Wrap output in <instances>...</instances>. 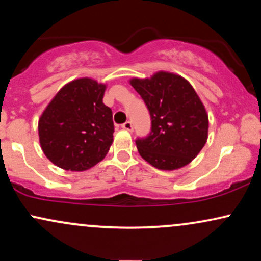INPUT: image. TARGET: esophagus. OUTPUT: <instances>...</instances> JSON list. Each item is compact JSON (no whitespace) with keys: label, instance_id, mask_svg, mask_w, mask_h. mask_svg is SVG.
Instances as JSON below:
<instances>
[{"label":"esophagus","instance_id":"1","mask_svg":"<svg viewBox=\"0 0 261 261\" xmlns=\"http://www.w3.org/2000/svg\"><path fill=\"white\" fill-rule=\"evenodd\" d=\"M121 127L124 128V130H126V131H133L134 130V125H133V122H131V121L124 122V124L121 125Z\"/></svg>","mask_w":261,"mask_h":261}]
</instances>
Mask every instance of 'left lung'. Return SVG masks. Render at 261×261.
I'll use <instances>...</instances> for the list:
<instances>
[{
    "instance_id": "obj_1",
    "label": "left lung",
    "mask_w": 261,
    "mask_h": 261,
    "mask_svg": "<svg viewBox=\"0 0 261 261\" xmlns=\"http://www.w3.org/2000/svg\"><path fill=\"white\" fill-rule=\"evenodd\" d=\"M130 83L151 115V133L136 140L141 157L163 170L190 163L205 146L208 130V116L195 89L169 72L133 79Z\"/></svg>"
}]
</instances>
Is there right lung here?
<instances>
[{"label":"right lung","instance_id":"right-lung-1","mask_svg":"<svg viewBox=\"0 0 261 261\" xmlns=\"http://www.w3.org/2000/svg\"><path fill=\"white\" fill-rule=\"evenodd\" d=\"M106 85L79 79L62 87L39 119V141L55 166L82 172L106 157L113 142V113Z\"/></svg>","mask_w":261,"mask_h":261}]
</instances>
